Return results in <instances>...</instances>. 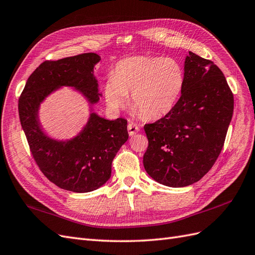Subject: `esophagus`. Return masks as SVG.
Wrapping results in <instances>:
<instances>
[{
  "label": "esophagus",
  "instance_id": "esophagus-1",
  "mask_svg": "<svg viewBox=\"0 0 255 255\" xmlns=\"http://www.w3.org/2000/svg\"><path fill=\"white\" fill-rule=\"evenodd\" d=\"M128 130L129 136H134L136 133L139 132V128H138V126L135 125V123L130 122V123H128Z\"/></svg>",
  "mask_w": 255,
  "mask_h": 255
}]
</instances>
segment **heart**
<instances>
[{
    "label": "heart",
    "mask_w": 255,
    "mask_h": 255,
    "mask_svg": "<svg viewBox=\"0 0 255 255\" xmlns=\"http://www.w3.org/2000/svg\"><path fill=\"white\" fill-rule=\"evenodd\" d=\"M185 83L182 66L173 58L134 56L117 64L104 86L105 101L112 110L130 105L145 119H159L170 113Z\"/></svg>",
    "instance_id": "b5f03b06"
}]
</instances>
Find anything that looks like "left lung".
<instances>
[{
	"label": "left lung",
	"instance_id": "obj_1",
	"mask_svg": "<svg viewBox=\"0 0 255 255\" xmlns=\"http://www.w3.org/2000/svg\"><path fill=\"white\" fill-rule=\"evenodd\" d=\"M185 83L174 109L144 126L149 140L143 166L154 181L185 187L201 180L222 150L234 110V98L213 61L189 52Z\"/></svg>",
	"mask_w": 255,
	"mask_h": 255
}]
</instances>
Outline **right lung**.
<instances>
[{"instance_id":"1","label":"right lung","mask_w":255,"mask_h":255,"mask_svg":"<svg viewBox=\"0 0 255 255\" xmlns=\"http://www.w3.org/2000/svg\"><path fill=\"white\" fill-rule=\"evenodd\" d=\"M100 60L96 53H84L44 61L30 74L18 104L21 127L38 167L59 188L80 194L110 180L112 161L128 138L126 119L107 120L94 112L102 97L94 72ZM63 87L73 88L85 98L90 118L78 135L60 141L44 132L39 110L45 98Z\"/></svg>"}]
</instances>
